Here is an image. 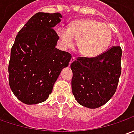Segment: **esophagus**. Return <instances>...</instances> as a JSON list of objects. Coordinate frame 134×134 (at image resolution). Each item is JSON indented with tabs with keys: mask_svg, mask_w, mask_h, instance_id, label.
<instances>
[{
	"mask_svg": "<svg viewBox=\"0 0 134 134\" xmlns=\"http://www.w3.org/2000/svg\"><path fill=\"white\" fill-rule=\"evenodd\" d=\"M75 60H76V58H75V57H73V56H72V58H71V59H70V65L73 62H74Z\"/></svg>",
	"mask_w": 134,
	"mask_h": 134,
	"instance_id": "esophagus-1",
	"label": "esophagus"
}]
</instances>
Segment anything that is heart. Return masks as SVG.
Masks as SVG:
<instances>
[{"label":"heart","mask_w":134,"mask_h":134,"mask_svg":"<svg viewBox=\"0 0 134 134\" xmlns=\"http://www.w3.org/2000/svg\"><path fill=\"white\" fill-rule=\"evenodd\" d=\"M59 41L63 48L74 46L87 57H96L108 47L111 41V31L108 26L94 19H79L73 21L70 28L62 26L57 30Z\"/></svg>","instance_id":"b5f03b06"}]
</instances>
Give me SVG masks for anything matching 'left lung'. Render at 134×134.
<instances>
[{"mask_svg": "<svg viewBox=\"0 0 134 134\" xmlns=\"http://www.w3.org/2000/svg\"><path fill=\"white\" fill-rule=\"evenodd\" d=\"M122 49L113 46L96 57H79L72 63V91L79 104L97 108L107 103L121 75Z\"/></svg>", "mask_w": 134, "mask_h": 134, "instance_id": "1", "label": "left lung"}]
</instances>
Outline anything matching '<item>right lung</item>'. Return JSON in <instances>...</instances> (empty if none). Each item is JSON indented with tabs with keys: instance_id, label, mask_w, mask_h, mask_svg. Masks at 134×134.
I'll return each mask as SVG.
<instances>
[{
	"instance_id": "right-lung-1",
	"label": "right lung",
	"mask_w": 134,
	"mask_h": 134,
	"mask_svg": "<svg viewBox=\"0 0 134 134\" xmlns=\"http://www.w3.org/2000/svg\"><path fill=\"white\" fill-rule=\"evenodd\" d=\"M62 18L58 12H38L22 27L11 49L9 81L23 103L35 104L48 99L71 54L55 48L58 34L53 29Z\"/></svg>"
}]
</instances>
